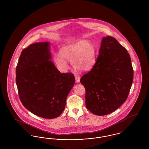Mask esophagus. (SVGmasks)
I'll use <instances>...</instances> for the list:
<instances>
[{
  "instance_id": "esophagus-1",
  "label": "esophagus",
  "mask_w": 149,
  "mask_h": 149,
  "mask_svg": "<svg viewBox=\"0 0 149 149\" xmlns=\"http://www.w3.org/2000/svg\"><path fill=\"white\" fill-rule=\"evenodd\" d=\"M75 81H76V82L77 83H79V81H80V77L79 76V75H75Z\"/></svg>"
}]
</instances>
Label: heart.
Returning <instances> with one entry per match:
<instances>
[{
    "label": "heart",
    "mask_w": 149,
    "mask_h": 149,
    "mask_svg": "<svg viewBox=\"0 0 149 149\" xmlns=\"http://www.w3.org/2000/svg\"><path fill=\"white\" fill-rule=\"evenodd\" d=\"M97 49L92 42L81 40L74 44L64 47L60 54L54 56L57 68L65 71L68 68L66 60L71 63L72 67L79 71H87L92 69L96 59Z\"/></svg>",
    "instance_id": "1"
}]
</instances>
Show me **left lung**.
<instances>
[{"instance_id": "1", "label": "left lung", "mask_w": 149, "mask_h": 149, "mask_svg": "<svg viewBox=\"0 0 149 149\" xmlns=\"http://www.w3.org/2000/svg\"><path fill=\"white\" fill-rule=\"evenodd\" d=\"M133 79L127 50L113 37H103L95 63L80 79L86 108L97 116L113 112L126 102Z\"/></svg>"}]
</instances>
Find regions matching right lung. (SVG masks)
Listing matches in <instances>:
<instances>
[{"label": "right lung", "instance_id": "obj_1", "mask_svg": "<svg viewBox=\"0 0 149 149\" xmlns=\"http://www.w3.org/2000/svg\"><path fill=\"white\" fill-rule=\"evenodd\" d=\"M49 46V42H37L22 50L15 80L23 106L37 116L52 119L64 111L75 77L57 69L50 60Z\"/></svg>", "mask_w": 149, "mask_h": 149}]
</instances>
